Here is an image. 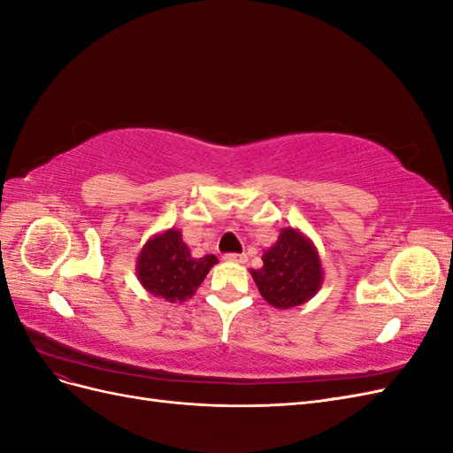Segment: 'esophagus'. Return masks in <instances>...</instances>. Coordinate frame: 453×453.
Listing matches in <instances>:
<instances>
[{
    "instance_id": "1",
    "label": "esophagus",
    "mask_w": 453,
    "mask_h": 453,
    "mask_svg": "<svg viewBox=\"0 0 453 453\" xmlns=\"http://www.w3.org/2000/svg\"><path fill=\"white\" fill-rule=\"evenodd\" d=\"M223 258L228 260V263H240V265L248 263V255H243V253H226Z\"/></svg>"
}]
</instances>
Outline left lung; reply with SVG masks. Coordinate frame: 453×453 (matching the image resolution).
Instances as JSON below:
<instances>
[{
  "label": "left lung",
  "instance_id": "1",
  "mask_svg": "<svg viewBox=\"0 0 453 453\" xmlns=\"http://www.w3.org/2000/svg\"><path fill=\"white\" fill-rule=\"evenodd\" d=\"M251 276L270 306H300L318 295L323 285L319 251L304 232L285 226L276 243L263 253V266L251 270Z\"/></svg>",
  "mask_w": 453,
  "mask_h": 453
}]
</instances>
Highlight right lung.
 Listing matches in <instances>:
<instances>
[{
  "instance_id": "obj_1",
  "label": "right lung",
  "mask_w": 453,
  "mask_h": 453,
  "mask_svg": "<svg viewBox=\"0 0 453 453\" xmlns=\"http://www.w3.org/2000/svg\"><path fill=\"white\" fill-rule=\"evenodd\" d=\"M215 265V255L193 257L181 230L166 228L143 243L135 258V276L147 293L177 304L196 293Z\"/></svg>"
}]
</instances>
